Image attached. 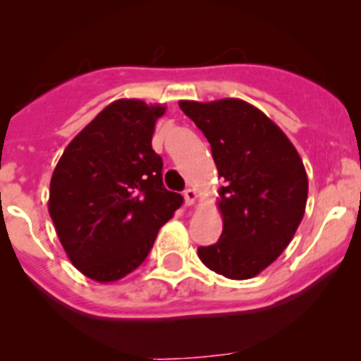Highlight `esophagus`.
Wrapping results in <instances>:
<instances>
[{"instance_id": "34e87169", "label": "esophagus", "mask_w": 361, "mask_h": 361, "mask_svg": "<svg viewBox=\"0 0 361 361\" xmlns=\"http://www.w3.org/2000/svg\"><path fill=\"white\" fill-rule=\"evenodd\" d=\"M183 197L185 204H187V206H192V204L197 201V192H195L194 188H187V190L183 192Z\"/></svg>"}]
</instances>
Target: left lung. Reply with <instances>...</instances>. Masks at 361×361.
<instances>
[{
    "mask_svg": "<svg viewBox=\"0 0 361 361\" xmlns=\"http://www.w3.org/2000/svg\"><path fill=\"white\" fill-rule=\"evenodd\" d=\"M180 108L211 145L225 180L218 207L224 231L201 246L207 269L228 279H250L285 251L307 202V174L281 129L241 99L180 101Z\"/></svg>",
    "mask_w": 361,
    "mask_h": 361,
    "instance_id": "8db88e82",
    "label": "left lung"
}]
</instances>
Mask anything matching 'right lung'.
<instances>
[{
  "mask_svg": "<svg viewBox=\"0 0 361 361\" xmlns=\"http://www.w3.org/2000/svg\"><path fill=\"white\" fill-rule=\"evenodd\" d=\"M164 111L140 99L108 104L54 169L50 218L71 264L94 281H116L140 267L183 204L164 187L162 157L152 148Z\"/></svg>",
  "mask_w": 361,
  "mask_h": 361,
  "instance_id": "1",
  "label": "right lung"
}]
</instances>
